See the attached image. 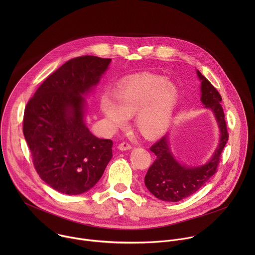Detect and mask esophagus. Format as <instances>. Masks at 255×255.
<instances>
[{
	"label": "esophagus",
	"instance_id": "1",
	"mask_svg": "<svg viewBox=\"0 0 255 255\" xmlns=\"http://www.w3.org/2000/svg\"><path fill=\"white\" fill-rule=\"evenodd\" d=\"M118 148L120 150H129L132 148V145L127 142V141H124V142H121L119 145H118Z\"/></svg>",
	"mask_w": 255,
	"mask_h": 255
}]
</instances>
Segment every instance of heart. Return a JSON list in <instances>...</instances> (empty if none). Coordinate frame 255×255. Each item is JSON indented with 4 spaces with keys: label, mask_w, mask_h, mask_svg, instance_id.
<instances>
[{
    "label": "heart",
    "mask_w": 255,
    "mask_h": 255,
    "mask_svg": "<svg viewBox=\"0 0 255 255\" xmlns=\"http://www.w3.org/2000/svg\"><path fill=\"white\" fill-rule=\"evenodd\" d=\"M176 87L160 76L144 74L118 86L115 100L104 95L100 110L116 128L124 127L128 117L136 115L139 132L146 138L159 137L168 128L177 101Z\"/></svg>",
    "instance_id": "1"
}]
</instances>
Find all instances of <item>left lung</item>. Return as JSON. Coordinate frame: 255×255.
<instances>
[{"instance_id": "1", "label": "left lung", "mask_w": 255, "mask_h": 255, "mask_svg": "<svg viewBox=\"0 0 255 255\" xmlns=\"http://www.w3.org/2000/svg\"><path fill=\"white\" fill-rule=\"evenodd\" d=\"M197 74L202 81L201 101L206 108H210L214 112L219 123L220 143L207 164L199 167H187L174 159L169 151L166 136L157 140L150 147V150L156 155V159L145 175L144 183L154 197L162 201L178 202L201 189L217 172L222 151L229 138L225 114L221 106V95L199 70Z\"/></svg>"}]
</instances>
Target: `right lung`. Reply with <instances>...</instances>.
I'll return each mask as SVG.
<instances>
[{
	"label": "right lung",
	"instance_id": "add662e5",
	"mask_svg": "<svg viewBox=\"0 0 255 255\" xmlns=\"http://www.w3.org/2000/svg\"><path fill=\"white\" fill-rule=\"evenodd\" d=\"M110 62L93 55L69 59L26 105L23 133L34 167L59 193L80 195L92 189L113 156V141L87 128L82 97L99 83Z\"/></svg>",
	"mask_w": 255,
	"mask_h": 255
}]
</instances>
